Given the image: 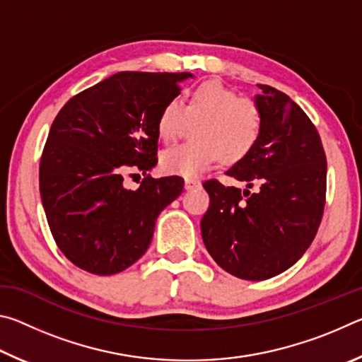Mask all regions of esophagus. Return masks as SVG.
I'll use <instances>...</instances> for the list:
<instances>
[{
	"label": "esophagus",
	"mask_w": 362,
	"mask_h": 362,
	"mask_svg": "<svg viewBox=\"0 0 362 362\" xmlns=\"http://www.w3.org/2000/svg\"><path fill=\"white\" fill-rule=\"evenodd\" d=\"M201 187V182L198 179H187L185 180V189H196Z\"/></svg>",
	"instance_id": "34e87169"
}]
</instances>
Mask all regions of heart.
I'll return each instance as SVG.
<instances>
[{"label": "heart", "instance_id": "b5f03b06", "mask_svg": "<svg viewBox=\"0 0 362 362\" xmlns=\"http://www.w3.org/2000/svg\"><path fill=\"white\" fill-rule=\"evenodd\" d=\"M194 124L193 142L166 150L159 159L163 173L194 179L222 159L238 164L259 145L263 112L249 97H240L220 81H204L189 90L185 102L169 99L159 110L156 129L164 142H173Z\"/></svg>", "mask_w": 362, "mask_h": 362}]
</instances>
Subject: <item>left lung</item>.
Wrapping results in <instances>:
<instances>
[{
    "instance_id": "left-lung-1",
    "label": "left lung",
    "mask_w": 362,
    "mask_h": 362,
    "mask_svg": "<svg viewBox=\"0 0 362 362\" xmlns=\"http://www.w3.org/2000/svg\"><path fill=\"white\" fill-rule=\"evenodd\" d=\"M255 102L263 134L255 150L226 175L249 189L203 183L209 209L201 218L204 246L218 267L263 281L291 268L313 243L326 206L327 161L316 126L289 95L267 84Z\"/></svg>"
}]
</instances>
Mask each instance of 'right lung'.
<instances>
[{"instance_id":"1","label":"right lung","mask_w":362,"mask_h":362,"mask_svg":"<svg viewBox=\"0 0 362 362\" xmlns=\"http://www.w3.org/2000/svg\"><path fill=\"white\" fill-rule=\"evenodd\" d=\"M189 73L121 71L60 108L40 161V193L62 254L84 272L110 276L148 249L155 222L182 193L177 175L153 179L159 110ZM142 172L137 190L126 176ZM139 183V182H137Z\"/></svg>"}]
</instances>
